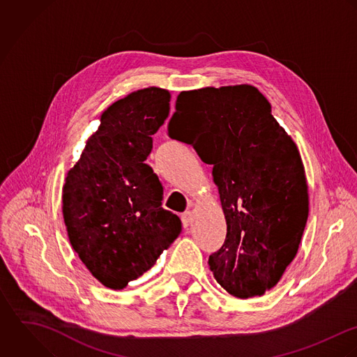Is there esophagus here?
Wrapping results in <instances>:
<instances>
[{
	"mask_svg": "<svg viewBox=\"0 0 357 357\" xmlns=\"http://www.w3.org/2000/svg\"><path fill=\"white\" fill-rule=\"evenodd\" d=\"M182 222H183V226H185V227L190 226V223H192V213H190V211H185V213L182 214Z\"/></svg>",
	"mask_w": 357,
	"mask_h": 357,
	"instance_id": "34e87169",
	"label": "esophagus"
}]
</instances>
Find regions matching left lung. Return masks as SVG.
Segmentation results:
<instances>
[{
    "instance_id": "obj_1",
    "label": "left lung",
    "mask_w": 357,
    "mask_h": 357,
    "mask_svg": "<svg viewBox=\"0 0 357 357\" xmlns=\"http://www.w3.org/2000/svg\"><path fill=\"white\" fill-rule=\"evenodd\" d=\"M168 137L214 165L227 225L208 258L216 282L238 298L265 294L295 258L309 214L296 144L251 85L181 92Z\"/></svg>"
}]
</instances>
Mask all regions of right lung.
Masks as SVG:
<instances>
[{
    "mask_svg": "<svg viewBox=\"0 0 357 357\" xmlns=\"http://www.w3.org/2000/svg\"><path fill=\"white\" fill-rule=\"evenodd\" d=\"M169 92L150 86L113 103L68 174L63 218L88 271L123 289L147 272L182 231L161 207L164 188L144 162L169 113Z\"/></svg>",
    "mask_w": 357,
    "mask_h": 357,
    "instance_id": "obj_1",
    "label": "right lung"
}]
</instances>
